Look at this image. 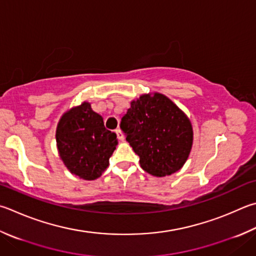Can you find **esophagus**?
Returning a JSON list of instances; mask_svg holds the SVG:
<instances>
[{
  "label": "esophagus",
  "mask_w": 256,
  "mask_h": 256,
  "mask_svg": "<svg viewBox=\"0 0 256 256\" xmlns=\"http://www.w3.org/2000/svg\"><path fill=\"white\" fill-rule=\"evenodd\" d=\"M115 133H116V136H118V138L120 141H123L124 140V134H123L122 131H120V128L115 130Z\"/></svg>",
  "instance_id": "esophagus-1"
}]
</instances>
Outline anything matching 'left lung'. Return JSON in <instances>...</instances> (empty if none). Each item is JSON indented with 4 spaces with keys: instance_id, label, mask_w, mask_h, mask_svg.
Returning <instances> with one entry per match:
<instances>
[{
    "instance_id": "left-lung-1",
    "label": "left lung",
    "mask_w": 256,
    "mask_h": 256,
    "mask_svg": "<svg viewBox=\"0 0 256 256\" xmlns=\"http://www.w3.org/2000/svg\"><path fill=\"white\" fill-rule=\"evenodd\" d=\"M120 128L140 156L141 168L154 176L179 171L192 151V122L184 110L160 92L143 94L133 100Z\"/></svg>"
}]
</instances>
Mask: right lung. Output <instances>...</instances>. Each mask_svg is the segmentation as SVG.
<instances>
[{"label":"right lung","mask_w":256,"mask_h":256,"mask_svg":"<svg viewBox=\"0 0 256 256\" xmlns=\"http://www.w3.org/2000/svg\"><path fill=\"white\" fill-rule=\"evenodd\" d=\"M60 160L72 174L84 180L100 178L110 164L118 140L106 130L103 118L82 102L62 114L56 130Z\"/></svg>","instance_id":"add662e5"}]
</instances>
